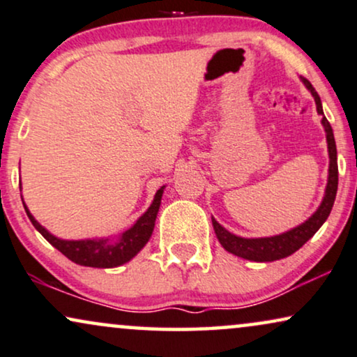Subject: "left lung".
I'll list each match as a JSON object with an SVG mask.
<instances>
[{
    "label": "left lung",
    "instance_id": "1",
    "mask_svg": "<svg viewBox=\"0 0 357 357\" xmlns=\"http://www.w3.org/2000/svg\"><path fill=\"white\" fill-rule=\"evenodd\" d=\"M301 82L305 84V87L308 89L311 96H313L314 103H317L318 114L323 116L321 125L324 126V132H326L329 168H328V184H326V189H324L323 201L318 209L311 214V218L306 219L303 224L296 225V227L290 229V231L278 234V236H272V237H259V238L238 237L236 234L229 232L227 229H224L218 220L212 218V225H214L215 236H218L220 245H222L227 252H231V254L242 257V259L245 260L273 261V260L285 259V257L295 254L300 247H303L305 243L318 232V229L321 227L324 220L328 219L329 212L333 209V204H335L336 191H337V153H336L335 135H333L331 125H329V121L323 114L321 98H319L317 90H314L313 85L303 77H301Z\"/></svg>",
    "mask_w": 357,
    "mask_h": 357
}]
</instances>
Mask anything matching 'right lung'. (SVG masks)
<instances>
[{"label":"right lung","instance_id":"1","mask_svg":"<svg viewBox=\"0 0 357 357\" xmlns=\"http://www.w3.org/2000/svg\"><path fill=\"white\" fill-rule=\"evenodd\" d=\"M165 186H161L155 194L151 206L148 207L145 214L138 218L128 231L121 232L116 238H80V241H66V238H59L52 236L46 227H43L34 215L31 214L28 206L24 204L26 214L40 236L51 243L52 247L64 254L67 259L74 261L77 265L93 268H114L126 264L138 254L143 247L150 241L153 229H155V220L161 206V197H163ZM22 199V196H21Z\"/></svg>","mask_w":357,"mask_h":357}]
</instances>
